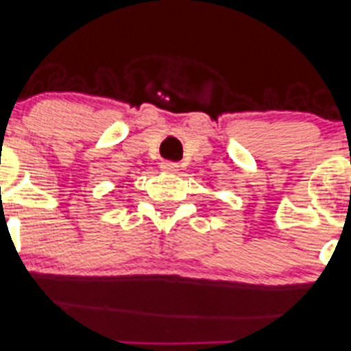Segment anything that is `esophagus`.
Here are the masks:
<instances>
[{
  "label": "esophagus",
  "mask_w": 351,
  "mask_h": 351,
  "mask_svg": "<svg viewBox=\"0 0 351 351\" xmlns=\"http://www.w3.org/2000/svg\"><path fill=\"white\" fill-rule=\"evenodd\" d=\"M160 171L176 173L178 171V165H176V162H173V160H162V162H160Z\"/></svg>",
  "instance_id": "34e87169"
}]
</instances>
